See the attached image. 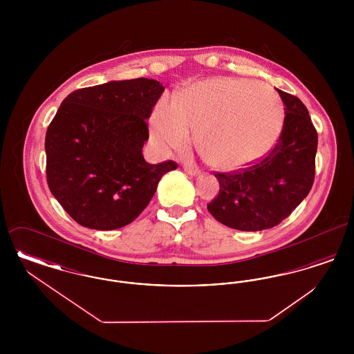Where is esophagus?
I'll list each match as a JSON object with an SVG mask.
<instances>
[{"label":"esophagus","instance_id":"obj_1","mask_svg":"<svg viewBox=\"0 0 354 354\" xmlns=\"http://www.w3.org/2000/svg\"><path fill=\"white\" fill-rule=\"evenodd\" d=\"M183 169H185L187 174L189 175H199L201 174V169H198L196 166H192V165H183Z\"/></svg>","mask_w":354,"mask_h":354}]
</instances>
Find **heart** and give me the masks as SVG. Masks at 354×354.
<instances>
[{
  "mask_svg": "<svg viewBox=\"0 0 354 354\" xmlns=\"http://www.w3.org/2000/svg\"><path fill=\"white\" fill-rule=\"evenodd\" d=\"M284 106L279 94L263 82L214 78L158 102L152 134L163 147H183L189 129L204 160L218 169H236L256 160L279 138Z\"/></svg>",
  "mask_w": 354,
  "mask_h": 354,
  "instance_id": "1",
  "label": "heart"
}]
</instances>
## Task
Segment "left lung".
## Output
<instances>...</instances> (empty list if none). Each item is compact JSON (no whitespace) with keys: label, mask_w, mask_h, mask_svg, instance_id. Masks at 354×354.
Returning a JSON list of instances; mask_svg holds the SVG:
<instances>
[{"label":"left lung","mask_w":354,"mask_h":354,"mask_svg":"<svg viewBox=\"0 0 354 354\" xmlns=\"http://www.w3.org/2000/svg\"><path fill=\"white\" fill-rule=\"evenodd\" d=\"M276 90L286 104V118L274 146L244 169L215 172L219 194L207 208L219 223L239 231L254 232L280 224L315 182L317 131L303 102Z\"/></svg>","instance_id":"obj_1"}]
</instances>
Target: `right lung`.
Segmentation results:
<instances>
[{
  "label": "right lung",
  "mask_w": 354,
  "mask_h": 354,
  "mask_svg": "<svg viewBox=\"0 0 354 354\" xmlns=\"http://www.w3.org/2000/svg\"><path fill=\"white\" fill-rule=\"evenodd\" d=\"M165 86L149 78L113 81L73 91L45 138L46 180L78 224L100 231L134 221L159 180L178 163L150 165L142 155L147 119Z\"/></svg>",
  "instance_id": "obj_1"
}]
</instances>
